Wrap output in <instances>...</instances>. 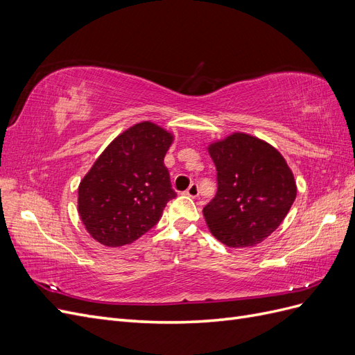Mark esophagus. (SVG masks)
Here are the masks:
<instances>
[{
    "mask_svg": "<svg viewBox=\"0 0 355 355\" xmlns=\"http://www.w3.org/2000/svg\"><path fill=\"white\" fill-rule=\"evenodd\" d=\"M185 194H187L188 197H192V198L198 197V194H200V188H198V185H197V184H191V185L188 187V189L185 191Z\"/></svg>",
    "mask_w": 355,
    "mask_h": 355,
    "instance_id": "obj_1",
    "label": "esophagus"
}]
</instances>
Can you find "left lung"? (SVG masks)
<instances>
[{
  "label": "left lung",
  "mask_w": 355,
  "mask_h": 355,
  "mask_svg": "<svg viewBox=\"0 0 355 355\" xmlns=\"http://www.w3.org/2000/svg\"><path fill=\"white\" fill-rule=\"evenodd\" d=\"M218 192L202 209L210 232L227 247L262 243L280 227L296 198V182L274 146L232 133L209 146Z\"/></svg>",
  "instance_id": "1"
}]
</instances>
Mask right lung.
Masks as SVG:
<instances>
[{
  "label": "right lung",
  "instance_id": "obj_1",
  "mask_svg": "<svg viewBox=\"0 0 355 355\" xmlns=\"http://www.w3.org/2000/svg\"><path fill=\"white\" fill-rule=\"evenodd\" d=\"M173 135L142 121L116 136L78 187V213L85 230L103 245L136 241L159 220L176 197L164 155Z\"/></svg>",
  "mask_w": 355,
  "mask_h": 355
}]
</instances>
